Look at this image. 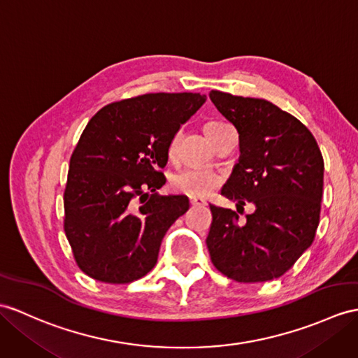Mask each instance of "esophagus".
Returning <instances> with one entry per match:
<instances>
[{
    "label": "esophagus",
    "instance_id": "34e87169",
    "mask_svg": "<svg viewBox=\"0 0 358 358\" xmlns=\"http://www.w3.org/2000/svg\"><path fill=\"white\" fill-rule=\"evenodd\" d=\"M189 203H191V206H205L206 205L205 200L200 197H189Z\"/></svg>",
    "mask_w": 358,
    "mask_h": 358
}]
</instances>
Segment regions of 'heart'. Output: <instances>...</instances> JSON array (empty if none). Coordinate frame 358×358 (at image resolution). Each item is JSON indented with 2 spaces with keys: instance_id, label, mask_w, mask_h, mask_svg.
I'll return each instance as SVG.
<instances>
[{
  "instance_id": "obj_1",
  "label": "heart",
  "mask_w": 358,
  "mask_h": 358,
  "mask_svg": "<svg viewBox=\"0 0 358 358\" xmlns=\"http://www.w3.org/2000/svg\"><path fill=\"white\" fill-rule=\"evenodd\" d=\"M219 126H222V123H219V121H209V123L203 126L205 135L208 136ZM176 143H178V138H174L169 149L170 156H173L174 150H176ZM220 184H222V178L217 173H213L209 170L188 169L184 171H179L171 178V188L174 191H178V193L187 194L189 197H206L208 194H211Z\"/></svg>"
}]
</instances>
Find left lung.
Instances as JSON below:
<instances>
[{
  "label": "left lung",
  "instance_id": "1",
  "mask_svg": "<svg viewBox=\"0 0 358 358\" xmlns=\"http://www.w3.org/2000/svg\"><path fill=\"white\" fill-rule=\"evenodd\" d=\"M209 99L238 132L240 158L222 196L255 211L209 205L206 246L213 264L238 282H263L289 270L313 240L320 217L324 158L315 136L292 113L263 99L211 91Z\"/></svg>",
  "mask_w": 358,
  "mask_h": 358
}]
</instances>
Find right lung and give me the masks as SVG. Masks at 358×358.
Returning a JSON list of instances; mask_svg holds the SVG:
<instances>
[{"label":"right lung","mask_w":358,"mask_h":358,"mask_svg":"<svg viewBox=\"0 0 358 358\" xmlns=\"http://www.w3.org/2000/svg\"><path fill=\"white\" fill-rule=\"evenodd\" d=\"M205 94H144L110 103L86 124L69 159L65 234L94 280L127 284L155 267L165 232L189 200L159 196L169 149ZM140 205H137V200Z\"/></svg>","instance_id":"add662e5"}]
</instances>
